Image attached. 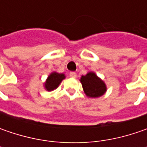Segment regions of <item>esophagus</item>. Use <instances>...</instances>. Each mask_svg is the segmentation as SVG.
<instances>
[{
    "instance_id": "1",
    "label": "esophagus",
    "mask_w": 147,
    "mask_h": 147,
    "mask_svg": "<svg viewBox=\"0 0 147 147\" xmlns=\"http://www.w3.org/2000/svg\"><path fill=\"white\" fill-rule=\"evenodd\" d=\"M69 76H70L71 78H75L77 77V74L75 73V72H70V73H69Z\"/></svg>"
}]
</instances>
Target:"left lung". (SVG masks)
Wrapping results in <instances>:
<instances>
[{
    "instance_id": "left-lung-1",
    "label": "left lung",
    "mask_w": 147,
    "mask_h": 147,
    "mask_svg": "<svg viewBox=\"0 0 147 147\" xmlns=\"http://www.w3.org/2000/svg\"><path fill=\"white\" fill-rule=\"evenodd\" d=\"M80 82L82 83L84 93L89 98L100 97L107 91L104 81L92 71L88 72L86 75H82Z\"/></svg>"
}]
</instances>
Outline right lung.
<instances>
[{"instance_id":"add662e5","label":"right lung","mask_w":147,"mask_h":147,"mask_svg":"<svg viewBox=\"0 0 147 147\" xmlns=\"http://www.w3.org/2000/svg\"><path fill=\"white\" fill-rule=\"evenodd\" d=\"M65 78V74H59L57 72H52L49 74L46 82H44V88L47 92H51L59 87L60 82Z\"/></svg>"}]
</instances>
